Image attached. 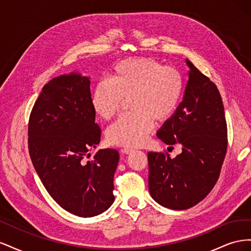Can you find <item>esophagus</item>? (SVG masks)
Instances as JSON below:
<instances>
[{
  "instance_id": "esophagus-1",
  "label": "esophagus",
  "mask_w": 251,
  "mask_h": 251,
  "mask_svg": "<svg viewBox=\"0 0 251 251\" xmlns=\"http://www.w3.org/2000/svg\"><path fill=\"white\" fill-rule=\"evenodd\" d=\"M135 150L134 149H132V148H124V149H121V151H123V153H125V154H131V153H133Z\"/></svg>"
}]
</instances>
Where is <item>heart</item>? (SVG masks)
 <instances>
[{"instance_id":"heart-1","label":"heart","mask_w":251,"mask_h":251,"mask_svg":"<svg viewBox=\"0 0 251 251\" xmlns=\"http://www.w3.org/2000/svg\"><path fill=\"white\" fill-rule=\"evenodd\" d=\"M183 92L181 74L151 57H131L112 68L109 80L95 86L91 102L98 116L113 118L128 100L132 112L112 124L105 137L119 147H139L147 141L154 121H164L177 110Z\"/></svg>"}]
</instances>
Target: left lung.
<instances>
[{"instance_id":"left-lung-1","label":"left lung","mask_w":251,"mask_h":251,"mask_svg":"<svg viewBox=\"0 0 251 251\" xmlns=\"http://www.w3.org/2000/svg\"><path fill=\"white\" fill-rule=\"evenodd\" d=\"M188 81L183 100L157 132L169 146L180 143L174 159L149 151V189L157 203L183 210L206 197L219 179L227 151V124L217 86L186 59ZM173 148V147H172Z\"/></svg>"}]
</instances>
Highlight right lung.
I'll return each mask as SVG.
<instances>
[{
  "mask_svg": "<svg viewBox=\"0 0 251 251\" xmlns=\"http://www.w3.org/2000/svg\"><path fill=\"white\" fill-rule=\"evenodd\" d=\"M95 114L89 77L71 73L44 86L28 124L29 155L45 188L60 207L83 218L101 214L115 200L118 151L100 150L87 160L101 137Z\"/></svg>",
  "mask_w": 251,
  "mask_h": 251,
  "instance_id": "add662e5",
  "label": "right lung"
}]
</instances>
